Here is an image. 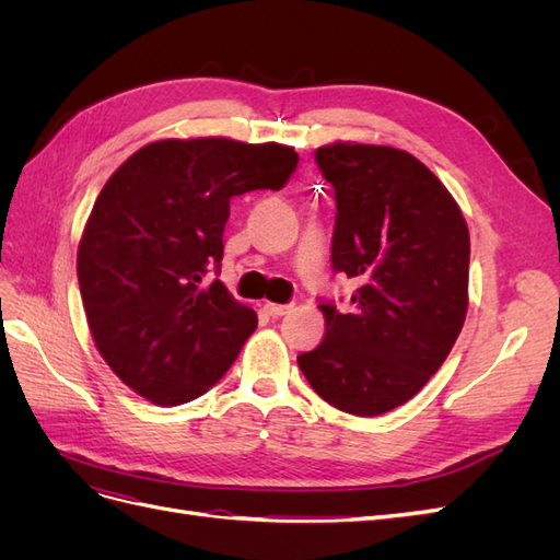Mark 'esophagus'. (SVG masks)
I'll list each match as a JSON object with an SVG mask.
<instances>
[{
  "mask_svg": "<svg viewBox=\"0 0 560 560\" xmlns=\"http://www.w3.org/2000/svg\"><path fill=\"white\" fill-rule=\"evenodd\" d=\"M264 308L270 317H280V315H287L292 311V306H282V303H270V301L264 303Z\"/></svg>",
  "mask_w": 560,
  "mask_h": 560,
  "instance_id": "34e87169",
  "label": "esophagus"
}]
</instances>
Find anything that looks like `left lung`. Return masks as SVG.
<instances>
[{"mask_svg":"<svg viewBox=\"0 0 560 560\" xmlns=\"http://www.w3.org/2000/svg\"><path fill=\"white\" fill-rule=\"evenodd\" d=\"M315 159L336 191L331 264L358 290L348 311L319 303L327 334L299 369L336 409L381 416L420 393L465 325L469 229L409 151L336 140Z\"/></svg>","mask_w":560,"mask_h":560,"instance_id":"8db88e82","label":"left lung"}]
</instances>
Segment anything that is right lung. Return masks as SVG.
I'll list each match as a JSON object with an SVG mask.
<instances>
[{
	"instance_id": "1",
	"label": "right lung",
	"mask_w": 560,
	"mask_h": 560,
	"mask_svg": "<svg viewBox=\"0 0 560 560\" xmlns=\"http://www.w3.org/2000/svg\"><path fill=\"white\" fill-rule=\"evenodd\" d=\"M294 147L156 140L116 167L83 226L77 276L97 352L132 393L186 404L238 358L257 313L206 276L224 257L231 198L278 191Z\"/></svg>"
}]
</instances>
